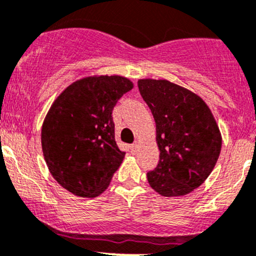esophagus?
<instances>
[{
	"mask_svg": "<svg viewBox=\"0 0 256 256\" xmlns=\"http://www.w3.org/2000/svg\"><path fill=\"white\" fill-rule=\"evenodd\" d=\"M137 150H138V142H135V144H131V150H132V153H136Z\"/></svg>",
	"mask_w": 256,
	"mask_h": 256,
	"instance_id": "1",
	"label": "esophagus"
}]
</instances>
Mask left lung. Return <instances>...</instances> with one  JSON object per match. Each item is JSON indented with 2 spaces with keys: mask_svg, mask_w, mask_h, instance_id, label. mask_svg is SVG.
I'll use <instances>...</instances> for the list:
<instances>
[{
  "mask_svg": "<svg viewBox=\"0 0 256 256\" xmlns=\"http://www.w3.org/2000/svg\"><path fill=\"white\" fill-rule=\"evenodd\" d=\"M140 93L156 121L160 162L147 173L160 195L182 196L200 186L216 166L222 137L205 102L166 80H140Z\"/></svg>",
  "mask_w": 256,
  "mask_h": 256,
  "instance_id": "left-lung-1",
  "label": "left lung"
}]
</instances>
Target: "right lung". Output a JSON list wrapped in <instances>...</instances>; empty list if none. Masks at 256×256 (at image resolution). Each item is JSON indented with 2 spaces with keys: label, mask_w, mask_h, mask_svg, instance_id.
Instances as JSON below:
<instances>
[{
  "label": "right lung",
  "mask_w": 256,
  "mask_h": 256,
  "mask_svg": "<svg viewBox=\"0 0 256 256\" xmlns=\"http://www.w3.org/2000/svg\"><path fill=\"white\" fill-rule=\"evenodd\" d=\"M132 87L121 76L87 77L51 106L42 128V153L54 179L74 195H100L122 162L112 114Z\"/></svg>",
  "instance_id": "right-lung-1"
}]
</instances>
